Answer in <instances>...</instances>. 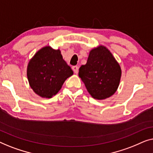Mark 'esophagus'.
<instances>
[{
    "label": "esophagus",
    "instance_id": "esophagus-1",
    "mask_svg": "<svg viewBox=\"0 0 153 153\" xmlns=\"http://www.w3.org/2000/svg\"><path fill=\"white\" fill-rule=\"evenodd\" d=\"M72 69H73V71H74L75 74H78V66H73Z\"/></svg>",
    "mask_w": 153,
    "mask_h": 153
}]
</instances>
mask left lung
Masks as SVG:
<instances>
[{
	"label": "left lung",
	"mask_w": 153,
	"mask_h": 153,
	"mask_svg": "<svg viewBox=\"0 0 153 153\" xmlns=\"http://www.w3.org/2000/svg\"><path fill=\"white\" fill-rule=\"evenodd\" d=\"M78 75L92 97L102 100L117 91L121 69L110 51L99 46L91 51L87 64L79 68Z\"/></svg>",
	"instance_id": "obj_1"
}]
</instances>
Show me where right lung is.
Instances as JSON below:
<instances>
[{
    "label": "right lung",
    "mask_w": 153,
    "mask_h": 153,
    "mask_svg": "<svg viewBox=\"0 0 153 153\" xmlns=\"http://www.w3.org/2000/svg\"><path fill=\"white\" fill-rule=\"evenodd\" d=\"M73 74L60 51L49 46L34 55L27 69V79L33 91L41 97L48 98L56 95L64 81Z\"/></svg>",
    "instance_id": "obj_1"
}]
</instances>
